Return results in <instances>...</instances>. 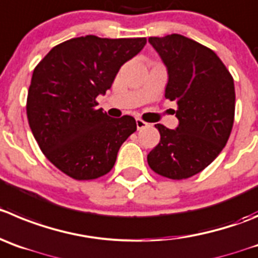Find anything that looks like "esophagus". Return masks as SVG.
<instances>
[{
    "label": "esophagus",
    "mask_w": 258,
    "mask_h": 258,
    "mask_svg": "<svg viewBox=\"0 0 258 258\" xmlns=\"http://www.w3.org/2000/svg\"><path fill=\"white\" fill-rule=\"evenodd\" d=\"M149 123H146L145 121H143V119H140V118H137L136 119V126H137V130H143L145 128V127H148Z\"/></svg>",
    "instance_id": "34e87169"
}]
</instances>
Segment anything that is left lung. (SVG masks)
<instances>
[{"instance_id":"left-lung-1","label":"left lung","mask_w":258,"mask_h":258,"mask_svg":"<svg viewBox=\"0 0 258 258\" xmlns=\"http://www.w3.org/2000/svg\"><path fill=\"white\" fill-rule=\"evenodd\" d=\"M167 66L165 98L175 102V130L155 124L160 141L149 153V167L169 179H186L221 153L234 122V80L210 48L180 34L150 37Z\"/></svg>"}]
</instances>
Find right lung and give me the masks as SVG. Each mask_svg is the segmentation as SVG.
I'll list each match as a JSON object with an SVG mask.
<instances>
[{"mask_svg":"<svg viewBox=\"0 0 258 258\" xmlns=\"http://www.w3.org/2000/svg\"><path fill=\"white\" fill-rule=\"evenodd\" d=\"M145 44L146 38H72L53 47L34 69L26 100L29 126L45 158L69 177L107 174L136 131L134 117L110 118L95 99Z\"/></svg>","mask_w":258,"mask_h":258,"instance_id":"right-lung-1","label":"right lung"}]
</instances>
